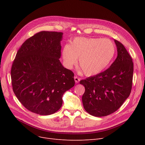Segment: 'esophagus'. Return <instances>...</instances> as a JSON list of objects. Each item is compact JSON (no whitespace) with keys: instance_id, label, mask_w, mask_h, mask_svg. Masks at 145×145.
I'll return each mask as SVG.
<instances>
[{"instance_id":"esophagus-1","label":"esophagus","mask_w":145,"mask_h":145,"mask_svg":"<svg viewBox=\"0 0 145 145\" xmlns=\"http://www.w3.org/2000/svg\"><path fill=\"white\" fill-rule=\"evenodd\" d=\"M74 81H75V83H78L80 81V79H79L78 77H77L76 76L74 77Z\"/></svg>"}]
</instances>
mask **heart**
<instances>
[{"instance_id": "heart-1", "label": "heart", "mask_w": 145, "mask_h": 145, "mask_svg": "<svg viewBox=\"0 0 145 145\" xmlns=\"http://www.w3.org/2000/svg\"><path fill=\"white\" fill-rule=\"evenodd\" d=\"M114 43L108 39L75 37L71 44H65L62 51L65 66L72 69L79 59V65L85 75L93 76L107 68L115 56Z\"/></svg>"}]
</instances>
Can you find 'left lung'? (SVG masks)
Masks as SVG:
<instances>
[{"instance_id":"8db88e82","label":"left lung","mask_w":145,"mask_h":145,"mask_svg":"<svg viewBox=\"0 0 145 145\" xmlns=\"http://www.w3.org/2000/svg\"><path fill=\"white\" fill-rule=\"evenodd\" d=\"M118 56L109 68L80 81L85 88L82 102L90 115L102 117L116 111L131 92L133 63L124 46L114 40Z\"/></svg>"}]
</instances>
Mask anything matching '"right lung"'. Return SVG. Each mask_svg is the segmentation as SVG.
<instances>
[{"mask_svg":"<svg viewBox=\"0 0 145 145\" xmlns=\"http://www.w3.org/2000/svg\"><path fill=\"white\" fill-rule=\"evenodd\" d=\"M63 33L42 31L22 44L13 61V92L30 112L49 115L62 105V96L74 85L73 73L60 62Z\"/></svg>","mask_w":145,"mask_h":145,"instance_id":"1","label":"right lung"}]
</instances>
